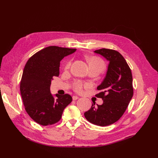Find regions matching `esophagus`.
Wrapping results in <instances>:
<instances>
[{"label":"esophagus","instance_id":"1","mask_svg":"<svg viewBox=\"0 0 158 158\" xmlns=\"http://www.w3.org/2000/svg\"><path fill=\"white\" fill-rule=\"evenodd\" d=\"M78 98H79V97H78L77 96H73V97H72L73 101H76V100H77Z\"/></svg>","mask_w":158,"mask_h":158}]
</instances>
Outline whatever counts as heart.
<instances>
[{
  "label": "heart",
  "mask_w": 158,
  "mask_h": 158,
  "mask_svg": "<svg viewBox=\"0 0 158 158\" xmlns=\"http://www.w3.org/2000/svg\"><path fill=\"white\" fill-rule=\"evenodd\" d=\"M88 62L89 64V68H95L102 72L105 68V64L104 62L100 59L99 57H95V56H91L88 57ZM70 62H68L66 64V69H68L70 67ZM74 90L77 93H81L83 90L84 86L82 85L81 82H77L74 84Z\"/></svg>",
  "instance_id": "b5f03b06"
}]
</instances>
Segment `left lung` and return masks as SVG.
I'll list each match as a JSON object with an SVG mask.
<instances>
[{
	"mask_svg": "<svg viewBox=\"0 0 158 158\" xmlns=\"http://www.w3.org/2000/svg\"><path fill=\"white\" fill-rule=\"evenodd\" d=\"M109 61L106 76L97 86L101 92L95 95L103 101L102 105L92 104L85 113L86 119L95 125L107 126L118 121L126 111L133 96L131 70L124 57L112 49L101 48L94 51Z\"/></svg>",
	"mask_w": 158,
	"mask_h": 158,
	"instance_id": "1",
	"label": "left lung"
}]
</instances>
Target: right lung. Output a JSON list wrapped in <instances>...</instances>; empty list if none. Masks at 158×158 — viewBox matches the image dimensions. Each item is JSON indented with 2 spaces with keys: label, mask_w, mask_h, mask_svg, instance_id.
I'll return each instance as SVG.
<instances>
[{
  "label": "right lung",
  "mask_w": 158,
  "mask_h": 158,
  "mask_svg": "<svg viewBox=\"0 0 158 158\" xmlns=\"http://www.w3.org/2000/svg\"><path fill=\"white\" fill-rule=\"evenodd\" d=\"M76 51V48L50 46L31 56L25 65L20 94L25 110L40 125L46 126L59 122L64 109L72 101L69 94H56L54 98L50 87L53 77L59 76L61 60Z\"/></svg>",
  "instance_id": "obj_1"
}]
</instances>
